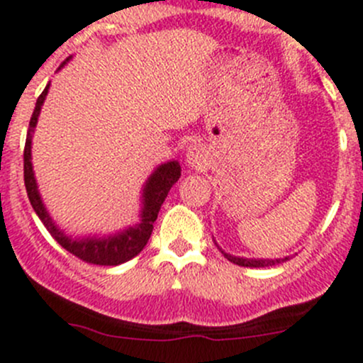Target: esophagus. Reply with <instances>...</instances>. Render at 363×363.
<instances>
[{"label": "esophagus", "instance_id": "1", "mask_svg": "<svg viewBox=\"0 0 363 363\" xmlns=\"http://www.w3.org/2000/svg\"><path fill=\"white\" fill-rule=\"evenodd\" d=\"M204 154H202L201 148L195 145V147H189L188 148V154H186V162H188L189 166H202L204 164Z\"/></svg>", "mask_w": 363, "mask_h": 363}]
</instances>
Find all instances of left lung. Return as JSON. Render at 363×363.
Masks as SVG:
<instances>
[{
	"mask_svg": "<svg viewBox=\"0 0 363 363\" xmlns=\"http://www.w3.org/2000/svg\"><path fill=\"white\" fill-rule=\"evenodd\" d=\"M216 243V242H215ZM218 247V245H216ZM220 249V247H218ZM222 250V249H220ZM222 254L225 256V258L229 259L231 263H235V265H240V267H250V269H259V267H272V265H279V263L286 262L289 259V256L286 258H276V259H256V258H240V256H231V254L223 252Z\"/></svg>",
	"mask_w": 363,
	"mask_h": 363,
	"instance_id": "8db88e82",
	"label": "left lung"
}]
</instances>
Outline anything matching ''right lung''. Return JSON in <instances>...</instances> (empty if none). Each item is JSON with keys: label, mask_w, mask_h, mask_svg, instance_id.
<instances>
[{"label": "right lung", "mask_w": 363, "mask_h": 363, "mask_svg": "<svg viewBox=\"0 0 363 363\" xmlns=\"http://www.w3.org/2000/svg\"><path fill=\"white\" fill-rule=\"evenodd\" d=\"M48 89L50 84L44 87L40 96L37 98L35 109H33L32 118H30L28 134H26L25 154H23V157H25V186L26 193H28L30 204H32L33 211L37 213L40 222L44 223V228L48 229L50 235L57 240V243H60L67 252H71L73 256L80 258L82 262L107 267H114L120 265V263L128 262V259H132L134 256H138V254L145 249V245H147L148 238H150L152 235V229H154V222L159 215V209H161L162 202H164L166 195H168V191L172 189V186H174L175 182L179 181V177H181V164H179V161H168L164 162V164H159L157 168L152 172L148 181L145 182L143 193H141V213L140 222L138 223L128 225L123 231H118L114 233V235L107 236H82V238H73V236L66 235V233L53 222L48 209L44 208V202L43 199H40V193L39 188H37V181L35 175H33L32 166L33 130H35L37 120H39L40 114V107H43L44 100H46Z\"/></svg>", "instance_id": "obj_1"}]
</instances>
